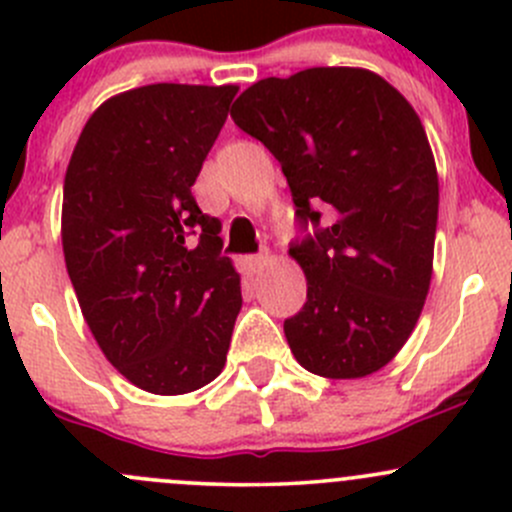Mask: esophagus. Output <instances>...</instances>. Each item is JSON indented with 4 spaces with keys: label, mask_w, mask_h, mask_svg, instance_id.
Instances as JSON below:
<instances>
[{
    "label": "esophagus",
    "mask_w": 512,
    "mask_h": 512,
    "mask_svg": "<svg viewBox=\"0 0 512 512\" xmlns=\"http://www.w3.org/2000/svg\"><path fill=\"white\" fill-rule=\"evenodd\" d=\"M270 262H272V257L265 252V255H252V257H247L245 265H247V270H250V275H260V272L265 270V267L270 265Z\"/></svg>",
    "instance_id": "34e87169"
}]
</instances>
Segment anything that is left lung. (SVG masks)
<instances>
[{
	"mask_svg": "<svg viewBox=\"0 0 512 512\" xmlns=\"http://www.w3.org/2000/svg\"><path fill=\"white\" fill-rule=\"evenodd\" d=\"M232 121L282 163L304 225L289 250L307 302L285 322L294 359L324 379H361L414 332L433 275L438 170L423 123L386 79L317 66L245 89Z\"/></svg>",
	"mask_w": 512,
	"mask_h": 512,
	"instance_id": "8db88e82",
	"label": "left lung"
}]
</instances>
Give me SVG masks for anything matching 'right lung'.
<instances>
[{
  "instance_id": "add662e5",
  "label": "right lung",
  "mask_w": 512,
  "mask_h": 512,
  "mask_svg": "<svg viewBox=\"0 0 512 512\" xmlns=\"http://www.w3.org/2000/svg\"><path fill=\"white\" fill-rule=\"evenodd\" d=\"M235 94L151 84L106 98L66 168L61 245L81 314L118 374L148 394L210 384L230 349L240 275L190 188Z\"/></svg>"
}]
</instances>
